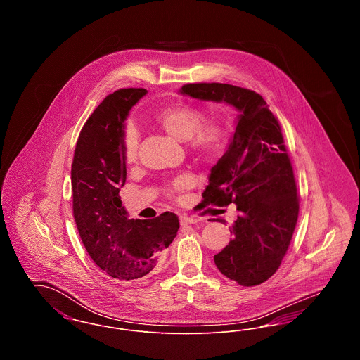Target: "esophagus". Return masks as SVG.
Wrapping results in <instances>:
<instances>
[{"label":"esophagus","instance_id":"obj_1","mask_svg":"<svg viewBox=\"0 0 360 360\" xmlns=\"http://www.w3.org/2000/svg\"><path fill=\"white\" fill-rule=\"evenodd\" d=\"M200 221L198 219H195V217H188L186 214H182L181 217H179V223L181 225H190V224H197Z\"/></svg>","mask_w":360,"mask_h":360}]
</instances>
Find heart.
Segmentation results:
<instances>
[{"instance_id": "1", "label": "heart", "mask_w": 360, "mask_h": 360, "mask_svg": "<svg viewBox=\"0 0 360 360\" xmlns=\"http://www.w3.org/2000/svg\"><path fill=\"white\" fill-rule=\"evenodd\" d=\"M202 110L190 105H174L163 109L155 117L156 124L172 139L181 143L188 141L190 148L195 154L202 158H213L223 150L226 132L221 121L210 119L202 122ZM122 147L127 162H134L139 148V135L131 125L125 129ZM190 185V178H179L172 184L169 193L172 195L179 194Z\"/></svg>"}]
</instances>
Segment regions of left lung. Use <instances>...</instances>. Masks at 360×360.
<instances>
[{
  "instance_id": "1",
  "label": "left lung",
  "mask_w": 360,
  "mask_h": 360,
  "mask_svg": "<svg viewBox=\"0 0 360 360\" xmlns=\"http://www.w3.org/2000/svg\"><path fill=\"white\" fill-rule=\"evenodd\" d=\"M179 94L224 103L239 115L225 154L212 167L204 202L229 205L240 214L233 239L214 263L241 286H257L275 274L298 219L297 186L281 127L267 103L252 90L226 84H188Z\"/></svg>"
}]
</instances>
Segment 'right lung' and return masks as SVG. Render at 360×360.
Here are the masks:
<instances>
[{
  "instance_id": "right-lung-1",
  "label": "right lung",
  "mask_w": 360,
  "mask_h": 360,
  "mask_svg": "<svg viewBox=\"0 0 360 360\" xmlns=\"http://www.w3.org/2000/svg\"><path fill=\"white\" fill-rule=\"evenodd\" d=\"M148 91L121 89L108 96L86 121L71 166L72 210L87 254L119 281L140 279L159 264L176 236L178 217L165 212L153 220H129L121 204L127 179L122 140L125 120Z\"/></svg>"
}]
</instances>
